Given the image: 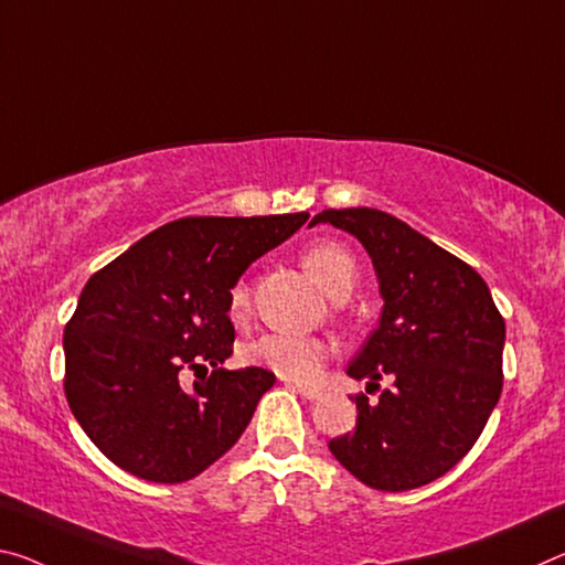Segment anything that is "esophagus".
<instances>
[{"label":"esophagus","mask_w":565,"mask_h":565,"mask_svg":"<svg viewBox=\"0 0 565 565\" xmlns=\"http://www.w3.org/2000/svg\"><path fill=\"white\" fill-rule=\"evenodd\" d=\"M291 390L299 392V395H301L303 399H311V402L321 397V392L315 390V387H301V384H291Z\"/></svg>","instance_id":"obj_1"}]
</instances>
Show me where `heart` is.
Returning <instances> with one entry per match:
<instances>
[{
  "mask_svg": "<svg viewBox=\"0 0 565 565\" xmlns=\"http://www.w3.org/2000/svg\"><path fill=\"white\" fill-rule=\"evenodd\" d=\"M301 266L329 297L344 299L356 284V262L337 241H317L301 254ZM248 315V286L238 281L228 294V317L244 321ZM331 347L324 339L297 334H262L241 347V360L262 366L284 380L311 382L329 360Z\"/></svg>",
  "mask_w": 565,
  "mask_h": 565,
  "instance_id": "b5f03b06",
  "label": "heart"
}]
</instances>
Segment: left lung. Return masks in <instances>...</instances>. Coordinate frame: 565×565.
Masks as SVG:
<instances>
[{
    "mask_svg": "<svg viewBox=\"0 0 565 565\" xmlns=\"http://www.w3.org/2000/svg\"><path fill=\"white\" fill-rule=\"evenodd\" d=\"M331 223L360 238L384 299L380 327L347 366L380 387L377 405L354 397V433L329 450L364 486L402 492L452 470L486 427L503 392L505 321L476 268L377 209H329Z\"/></svg>",
    "mask_w": 565,
    "mask_h": 565,
    "instance_id": "1",
    "label": "left lung"
}]
</instances>
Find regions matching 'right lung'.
Wrapping results in <instances>:
<instances>
[{
    "mask_svg": "<svg viewBox=\"0 0 565 565\" xmlns=\"http://www.w3.org/2000/svg\"><path fill=\"white\" fill-rule=\"evenodd\" d=\"M307 218H178L89 276L62 339L65 395L107 460L173 486L236 445L276 377L262 366H221L236 337L228 294ZM205 363L212 377L183 391L180 374Z\"/></svg>",
    "mask_w": 565,
    "mask_h": 565,
    "instance_id": "obj_1",
    "label": "right lung"
}]
</instances>
